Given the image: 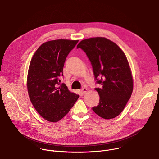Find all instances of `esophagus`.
Masks as SVG:
<instances>
[{
    "instance_id": "obj_1",
    "label": "esophagus",
    "mask_w": 159,
    "mask_h": 159,
    "mask_svg": "<svg viewBox=\"0 0 159 159\" xmlns=\"http://www.w3.org/2000/svg\"><path fill=\"white\" fill-rule=\"evenodd\" d=\"M82 93L84 94H86L87 93V87H82Z\"/></svg>"
}]
</instances>
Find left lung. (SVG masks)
<instances>
[{
  "label": "left lung",
  "instance_id": "left-lung-1",
  "mask_svg": "<svg viewBox=\"0 0 159 159\" xmlns=\"http://www.w3.org/2000/svg\"><path fill=\"white\" fill-rule=\"evenodd\" d=\"M77 48L82 49L92 65L100 99L92 107L100 117L109 120L124 109L133 92V78L126 55L114 42L102 37L81 41Z\"/></svg>",
  "mask_w": 159,
  "mask_h": 159
}]
</instances>
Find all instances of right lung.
Listing matches in <instances>:
<instances>
[{
    "mask_svg": "<svg viewBox=\"0 0 159 159\" xmlns=\"http://www.w3.org/2000/svg\"><path fill=\"white\" fill-rule=\"evenodd\" d=\"M78 41L60 39L44 43L31 60L27 80L30 99L39 114L50 122L62 119L79 98L60 84L66 58Z\"/></svg>",
    "mask_w": 159,
    "mask_h": 159,
    "instance_id": "right-lung-1",
    "label": "right lung"
}]
</instances>
